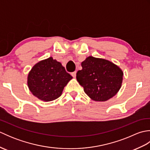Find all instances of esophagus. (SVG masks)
<instances>
[{"mask_svg": "<svg viewBox=\"0 0 150 150\" xmlns=\"http://www.w3.org/2000/svg\"><path fill=\"white\" fill-rule=\"evenodd\" d=\"M76 75H77V71H74V72L71 73V75H72L73 77H74V78L76 77Z\"/></svg>", "mask_w": 150, "mask_h": 150, "instance_id": "1", "label": "esophagus"}]
</instances>
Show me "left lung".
<instances>
[{"instance_id": "1", "label": "left lung", "mask_w": 150, "mask_h": 150, "mask_svg": "<svg viewBox=\"0 0 150 150\" xmlns=\"http://www.w3.org/2000/svg\"><path fill=\"white\" fill-rule=\"evenodd\" d=\"M77 80L91 100L104 102L114 97L122 86L124 73L108 60L89 56L81 63Z\"/></svg>"}]
</instances>
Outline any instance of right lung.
Returning <instances> with one entry per match:
<instances>
[{"label": "right lung", "mask_w": 150, "mask_h": 150, "mask_svg": "<svg viewBox=\"0 0 150 150\" xmlns=\"http://www.w3.org/2000/svg\"><path fill=\"white\" fill-rule=\"evenodd\" d=\"M73 79L61 63L52 57L35 64L28 75V86L35 97L50 102L62 95L64 88Z\"/></svg>", "instance_id": "right-lung-1"}]
</instances>
